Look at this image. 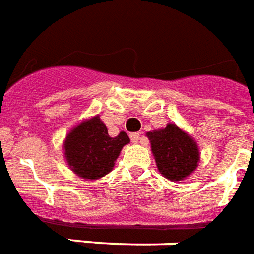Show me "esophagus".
I'll list each match as a JSON object with an SVG mask.
<instances>
[{"mask_svg":"<svg viewBox=\"0 0 254 254\" xmlns=\"http://www.w3.org/2000/svg\"><path fill=\"white\" fill-rule=\"evenodd\" d=\"M130 140H132V142L137 144V142L141 141V134L140 133H132L130 134Z\"/></svg>","mask_w":254,"mask_h":254,"instance_id":"1","label":"esophagus"}]
</instances>
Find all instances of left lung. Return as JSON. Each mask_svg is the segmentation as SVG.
I'll return each mask as SVG.
<instances>
[{"mask_svg": "<svg viewBox=\"0 0 254 254\" xmlns=\"http://www.w3.org/2000/svg\"><path fill=\"white\" fill-rule=\"evenodd\" d=\"M157 170L165 179L183 182L198 168L200 152L194 137L174 122L146 133Z\"/></svg>", "mask_w": 254, "mask_h": 254, "instance_id": "left-lung-1", "label": "left lung"}]
</instances>
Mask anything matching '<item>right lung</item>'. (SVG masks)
Instances as JSON below:
<instances>
[{
	"instance_id": "add662e5",
	"label": "right lung",
	"mask_w": 254,
	"mask_h": 254,
	"mask_svg": "<svg viewBox=\"0 0 254 254\" xmlns=\"http://www.w3.org/2000/svg\"><path fill=\"white\" fill-rule=\"evenodd\" d=\"M129 142L125 132L109 136L108 127L97 114L80 121L67 133L63 141L64 159L76 176L98 180L113 170L121 149Z\"/></svg>"
}]
</instances>
